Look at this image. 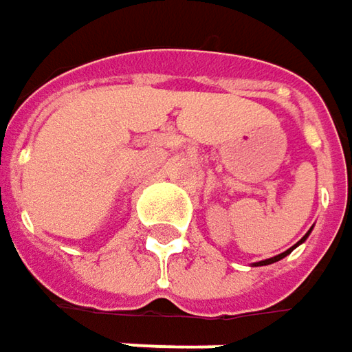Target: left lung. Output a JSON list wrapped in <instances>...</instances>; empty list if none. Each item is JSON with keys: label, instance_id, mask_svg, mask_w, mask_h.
<instances>
[{"label": "left lung", "instance_id": "8db88e82", "mask_svg": "<svg viewBox=\"0 0 352 352\" xmlns=\"http://www.w3.org/2000/svg\"><path fill=\"white\" fill-rule=\"evenodd\" d=\"M311 229H314V227H311ZM311 229H309V231H307V233H305V235L302 236V239H300V241H298V243H296L294 247H290L288 250H284V252H280V254H276V256H272V258H266V261H258V263H252V266H266V264H272V263H278V261H282V258H284V256H288V254H290L292 250L296 249L298 245H302V243H304L305 239L309 236V233H311Z\"/></svg>", "mask_w": 352, "mask_h": 352}]
</instances>
